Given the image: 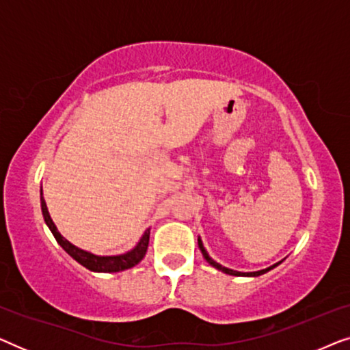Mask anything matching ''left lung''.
<instances>
[{
    "mask_svg": "<svg viewBox=\"0 0 350 350\" xmlns=\"http://www.w3.org/2000/svg\"><path fill=\"white\" fill-rule=\"evenodd\" d=\"M198 243H199V248H200V252H202V256L205 258V261H207L210 266L217 267V269H218V271H221V272H224V274H229V275H242V277H258V275L265 274V272H267V271L274 269V267H275V266H279V265H280V262H277V265H274V266H269V267H266V269H261V271H255V272H239V271L229 269V267H224V266H221V265H219V262H217V261H215V260H212V258H210V255H208V253H207V250H205V247H204V243H202V241H200V237H198Z\"/></svg>",
    "mask_w": 350,
    "mask_h": 350,
    "instance_id": "1",
    "label": "left lung"
}]
</instances>
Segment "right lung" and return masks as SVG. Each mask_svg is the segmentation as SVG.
I'll list each match as a JSON object with an SVG mask.
<instances>
[{
  "mask_svg": "<svg viewBox=\"0 0 350 350\" xmlns=\"http://www.w3.org/2000/svg\"><path fill=\"white\" fill-rule=\"evenodd\" d=\"M41 212L42 217H44V221L47 228L51 229V232L54 234L55 241L59 242V245L64 248V250L68 253V255L73 258L75 261H78L81 266H84L85 269L94 271V272H119L131 269L135 265H138L143 260V256L146 255L148 243H150V229H146L145 234H143L140 241L132 250L127 253H122V255H113V256H100L94 255V253L85 252L83 248L73 245V243L66 241V239L62 236V234L57 231V226L52 221L49 210H47L46 200L42 198V188H41Z\"/></svg>",
  "mask_w": 350,
  "mask_h": 350,
  "instance_id": "add662e5",
  "label": "right lung"
}]
</instances>
